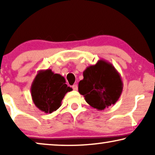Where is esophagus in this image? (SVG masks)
<instances>
[{
	"mask_svg": "<svg viewBox=\"0 0 155 155\" xmlns=\"http://www.w3.org/2000/svg\"><path fill=\"white\" fill-rule=\"evenodd\" d=\"M73 87V90H78V85H77V84H73V87Z\"/></svg>",
	"mask_w": 155,
	"mask_h": 155,
	"instance_id": "esophagus-1",
	"label": "esophagus"
}]
</instances>
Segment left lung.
Segmentation results:
<instances>
[{"mask_svg": "<svg viewBox=\"0 0 155 155\" xmlns=\"http://www.w3.org/2000/svg\"><path fill=\"white\" fill-rule=\"evenodd\" d=\"M83 77L78 84V92L92 107L101 111L118 100L124 84L119 73L111 63L99 60L84 70Z\"/></svg>", "mask_w": 155, "mask_h": 155, "instance_id": "obj_1", "label": "left lung"}]
</instances>
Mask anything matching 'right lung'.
Here are the masks:
<instances>
[{
  "label": "right lung",
  "instance_id": "1",
  "mask_svg": "<svg viewBox=\"0 0 155 155\" xmlns=\"http://www.w3.org/2000/svg\"><path fill=\"white\" fill-rule=\"evenodd\" d=\"M72 90L60 74L54 73L51 69L41 70L31 84V95L38 109L46 114H51L61 107L65 94Z\"/></svg>",
  "mask_w": 155,
  "mask_h": 155
}]
</instances>
